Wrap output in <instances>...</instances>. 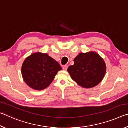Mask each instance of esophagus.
I'll list each match as a JSON object with an SVG mask.
<instances>
[{"label": "esophagus", "instance_id": "1", "mask_svg": "<svg viewBox=\"0 0 128 128\" xmlns=\"http://www.w3.org/2000/svg\"><path fill=\"white\" fill-rule=\"evenodd\" d=\"M62 69H63V70H66L67 69H68V66L66 65V66H63V67H62Z\"/></svg>", "mask_w": 128, "mask_h": 128}]
</instances>
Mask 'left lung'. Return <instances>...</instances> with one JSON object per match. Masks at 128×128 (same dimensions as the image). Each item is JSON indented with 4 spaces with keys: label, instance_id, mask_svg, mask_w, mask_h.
<instances>
[{
    "label": "left lung",
    "instance_id": "8db88e82",
    "mask_svg": "<svg viewBox=\"0 0 128 128\" xmlns=\"http://www.w3.org/2000/svg\"><path fill=\"white\" fill-rule=\"evenodd\" d=\"M68 68L72 79L84 88H92L102 81L106 72L104 60L95 52L80 53Z\"/></svg>",
    "mask_w": 128,
    "mask_h": 128
}]
</instances>
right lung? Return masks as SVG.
<instances>
[{"instance_id": "obj_1", "label": "right lung", "mask_w": 128, "mask_h": 128, "mask_svg": "<svg viewBox=\"0 0 128 128\" xmlns=\"http://www.w3.org/2000/svg\"><path fill=\"white\" fill-rule=\"evenodd\" d=\"M60 70V64L48 54L36 52L25 60L21 73L24 80L30 88L42 90L48 87Z\"/></svg>"}]
</instances>
